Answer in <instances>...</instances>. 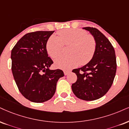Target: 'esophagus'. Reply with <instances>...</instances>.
<instances>
[{"instance_id": "esophagus-1", "label": "esophagus", "mask_w": 129, "mask_h": 129, "mask_svg": "<svg viewBox=\"0 0 129 129\" xmlns=\"http://www.w3.org/2000/svg\"><path fill=\"white\" fill-rule=\"evenodd\" d=\"M70 73V71H64V74L65 75H67Z\"/></svg>"}]
</instances>
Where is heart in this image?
Returning a JSON list of instances; mask_svg holds the SVG:
<instances>
[{
	"label": "heart",
	"instance_id": "b5f03b06",
	"mask_svg": "<svg viewBox=\"0 0 129 129\" xmlns=\"http://www.w3.org/2000/svg\"><path fill=\"white\" fill-rule=\"evenodd\" d=\"M58 36L52 35L47 43L48 54L55 58L63 52L64 45H71L70 55H61L54 60L55 66L63 70H70L80 63L84 65L93 58L96 50V41L93 36L79 28H68L58 32Z\"/></svg>",
	"mask_w": 129,
	"mask_h": 129
}]
</instances>
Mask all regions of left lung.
Masks as SVG:
<instances>
[{
	"label": "left lung",
	"mask_w": 129,
	"mask_h": 129,
	"mask_svg": "<svg viewBox=\"0 0 129 129\" xmlns=\"http://www.w3.org/2000/svg\"><path fill=\"white\" fill-rule=\"evenodd\" d=\"M96 41V50L91 60L82 67L74 69L77 80L72 84L74 94L84 101H94L108 91L115 78L117 63L115 50L102 33L96 28L86 27Z\"/></svg>",
	"instance_id": "obj_1"
}]
</instances>
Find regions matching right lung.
<instances>
[{"label":"right lung","mask_w":129,"mask_h":129,"mask_svg":"<svg viewBox=\"0 0 129 129\" xmlns=\"http://www.w3.org/2000/svg\"><path fill=\"white\" fill-rule=\"evenodd\" d=\"M54 32L27 33L11 51L14 80L22 95L33 102L42 103L51 99L57 81L64 76L61 70L50 69L53 61L48 55L47 43Z\"/></svg>","instance_id":"add662e5"}]
</instances>
